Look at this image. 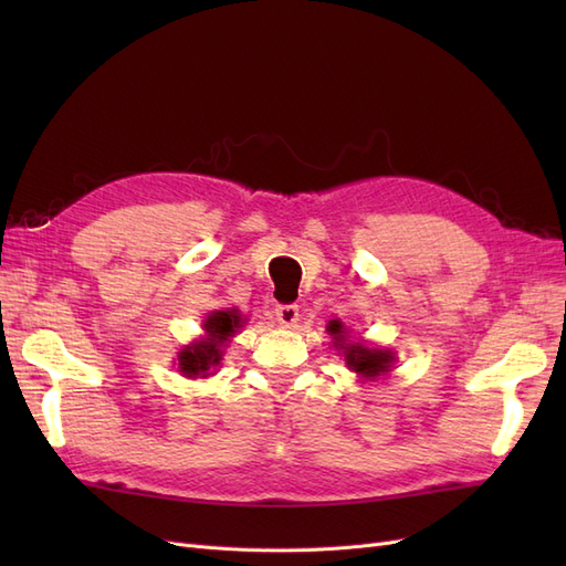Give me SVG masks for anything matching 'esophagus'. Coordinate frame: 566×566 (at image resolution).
Wrapping results in <instances>:
<instances>
[{
    "instance_id": "esophagus-1",
    "label": "esophagus",
    "mask_w": 566,
    "mask_h": 566,
    "mask_svg": "<svg viewBox=\"0 0 566 566\" xmlns=\"http://www.w3.org/2000/svg\"><path fill=\"white\" fill-rule=\"evenodd\" d=\"M276 321L285 328H293V325L300 321V306L297 304H279L276 312H273Z\"/></svg>"
}]
</instances>
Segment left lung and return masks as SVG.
Listing matches in <instances>:
<instances>
[{"label": "left lung", "instance_id": "left-lung-1", "mask_svg": "<svg viewBox=\"0 0 566 566\" xmlns=\"http://www.w3.org/2000/svg\"><path fill=\"white\" fill-rule=\"evenodd\" d=\"M328 333L337 339L335 347H339L342 354H345V361L354 373L364 375V378H375V375L389 370L394 356L382 349H368L364 345H358V342H354V345L352 342H345V328H342L339 321L328 323Z\"/></svg>", "mask_w": 566, "mask_h": 566}]
</instances>
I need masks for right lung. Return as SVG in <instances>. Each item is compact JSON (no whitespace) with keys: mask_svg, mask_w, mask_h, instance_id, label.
<instances>
[{"mask_svg":"<svg viewBox=\"0 0 566 566\" xmlns=\"http://www.w3.org/2000/svg\"><path fill=\"white\" fill-rule=\"evenodd\" d=\"M241 328V314L233 312H214L208 321H205V331L208 337L193 342L191 347H186L179 354V368L188 378L193 375H205L212 366L219 364L221 358V345Z\"/></svg>","mask_w":566,"mask_h":566,"instance_id":"right-lung-1","label":"right lung"}]
</instances>
